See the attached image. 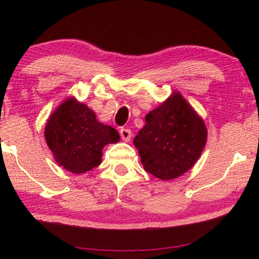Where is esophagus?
Here are the masks:
<instances>
[{"instance_id": "esophagus-1", "label": "esophagus", "mask_w": 259, "mask_h": 259, "mask_svg": "<svg viewBox=\"0 0 259 259\" xmlns=\"http://www.w3.org/2000/svg\"><path fill=\"white\" fill-rule=\"evenodd\" d=\"M120 135H121L122 140H124V142H129L131 138V130L128 128H122L120 130Z\"/></svg>"}]
</instances>
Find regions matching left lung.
<instances>
[{
	"instance_id": "8db88e82",
	"label": "left lung",
	"mask_w": 259,
	"mask_h": 259,
	"mask_svg": "<svg viewBox=\"0 0 259 259\" xmlns=\"http://www.w3.org/2000/svg\"><path fill=\"white\" fill-rule=\"evenodd\" d=\"M145 121L134 139L144 169L162 181L191 170L205 146L208 130L182 94L175 90Z\"/></svg>"
}]
</instances>
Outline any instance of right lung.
<instances>
[{"label":"right lung","mask_w":259,"mask_h":259,"mask_svg":"<svg viewBox=\"0 0 259 259\" xmlns=\"http://www.w3.org/2000/svg\"><path fill=\"white\" fill-rule=\"evenodd\" d=\"M45 138L58 165L78 175L102 163L103 148L119 142L120 135L99 122L85 104L68 97L48 119Z\"/></svg>","instance_id":"right-lung-1"}]
</instances>
